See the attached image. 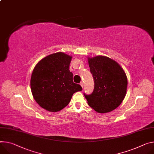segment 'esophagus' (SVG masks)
Listing matches in <instances>:
<instances>
[{"label":"esophagus","mask_w":154,"mask_h":154,"mask_svg":"<svg viewBox=\"0 0 154 154\" xmlns=\"http://www.w3.org/2000/svg\"><path fill=\"white\" fill-rule=\"evenodd\" d=\"M80 85H81V87H82V88H83V82H81L80 83Z\"/></svg>","instance_id":"34e87169"}]
</instances>
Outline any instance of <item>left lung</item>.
<instances>
[{"label":"left lung","instance_id":"obj_1","mask_svg":"<svg viewBox=\"0 0 154 154\" xmlns=\"http://www.w3.org/2000/svg\"><path fill=\"white\" fill-rule=\"evenodd\" d=\"M90 72L94 79V90L85 93L88 105L97 112L107 113L122 103L127 89V77L122 67L104 56L88 58Z\"/></svg>","mask_w":154,"mask_h":154}]
</instances>
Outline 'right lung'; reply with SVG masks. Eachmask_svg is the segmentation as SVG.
<instances>
[{"label": "right lung", "instance_id": "add662e5", "mask_svg": "<svg viewBox=\"0 0 154 154\" xmlns=\"http://www.w3.org/2000/svg\"><path fill=\"white\" fill-rule=\"evenodd\" d=\"M72 57L63 52L51 54L35 66L31 79L32 96L38 104L50 112H58L71 101L73 94L82 90L73 82L69 71Z\"/></svg>", "mask_w": 154, "mask_h": 154}]
</instances>
